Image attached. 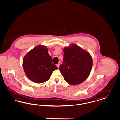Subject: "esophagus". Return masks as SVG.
Masks as SVG:
<instances>
[{"instance_id": "esophagus-1", "label": "esophagus", "mask_w": 120, "mask_h": 120, "mask_svg": "<svg viewBox=\"0 0 120 120\" xmlns=\"http://www.w3.org/2000/svg\"><path fill=\"white\" fill-rule=\"evenodd\" d=\"M59 66H60V64H59V63H58V64H57V68H59Z\"/></svg>"}]
</instances>
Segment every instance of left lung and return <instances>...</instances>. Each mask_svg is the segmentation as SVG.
I'll use <instances>...</instances> for the list:
<instances>
[{
	"label": "left lung",
	"instance_id": "left-lung-1",
	"mask_svg": "<svg viewBox=\"0 0 120 120\" xmlns=\"http://www.w3.org/2000/svg\"><path fill=\"white\" fill-rule=\"evenodd\" d=\"M63 59L59 67L64 80L71 85L83 82L88 77L93 66L92 57L86 50L75 45L63 49Z\"/></svg>",
	"mask_w": 120,
	"mask_h": 120
}]
</instances>
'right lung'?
<instances>
[{
	"mask_svg": "<svg viewBox=\"0 0 120 120\" xmlns=\"http://www.w3.org/2000/svg\"><path fill=\"white\" fill-rule=\"evenodd\" d=\"M46 46L39 45L29 52L23 58V67L29 79L40 84L50 78L52 72L57 67L52 61Z\"/></svg>",
	"mask_w": 120,
	"mask_h": 120,
	"instance_id": "right-lung-1",
	"label": "right lung"
}]
</instances>
